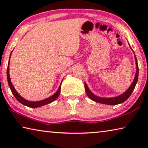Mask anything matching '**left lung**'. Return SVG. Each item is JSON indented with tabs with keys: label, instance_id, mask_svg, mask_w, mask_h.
<instances>
[{
	"label": "left lung",
	"instance_id": "8db88e82",
	"mask_svg": "<svg viewBox=\"0 0 148 148\" xmlns=\"http://www.w3.org/2000/svg\"><path fill=\"white\" fill-rule=\"evenodd\" d=\"M131 49L132 50V48H131ZM132 51H133V50H132ZM133 53H134V51H133ZM134 57H135V61H136V74H135L133 82H132L131 85L130 86L129 89H127L126 91H125L124 92H123L122 94H121L120 95H118V96H117V97H111V98H103V97L97 96V95H95V94L92 93V92L90 91V89H89V87H88V86H87L86 82H85V84H84L85 90H86V94L87 96L89 97V98L91 99L92 101H93L96 102H99V103L108 104V105L119 104L122 103V102H125L126 100L128 99L129 97L131 96V95L132 92V91H134V87H135V86H136V84L137 81H138V65L137 59H136V56H135V54H134Z\"/></svg>",
	"mask_w": 148,
	"mask_h": 148
}]
</instances>
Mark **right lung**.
I'll use <instances>...</instances> for the list:
<instances>
[{"label":"right lung","instance_id":"add662e5","mask_svg":"<svg viewBox=\"0 0 148 148\" xmlns=\"http://www.w3.org/2000/svg\"><path fill=\"white\" fill-rule=\"evenodd\" d=\"M12 53H11V54H12ZM11 54H10V56L8 68H7V79H8L9 87L11 89L12 94L14 95V97H16V99L20 102V103H21L22 104L25 105V106H27L30 107V108H38V107H40L42 106H44V105H46V104L51 103V102H52L54 101H56V100L58 98L60 92H61V86L62 82L61 83V84H60L59 89H58V90H57L56 93L53 94L52 96L48 97V98L45 99L44 100H42V101H27V100L23 98V97H22L21 95H20L18 92L16 91V89L14 88L13 84H12V83L11 82L10 77L9 66H10V59Z\"/></svg>","mask_w":148,"mask_h":148}]
</instances>
